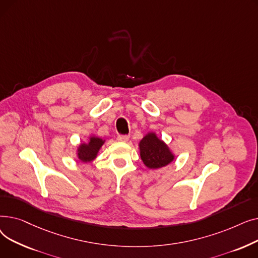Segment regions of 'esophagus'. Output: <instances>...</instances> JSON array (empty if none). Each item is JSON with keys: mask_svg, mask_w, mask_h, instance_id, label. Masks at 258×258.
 <instances>
[{"mask_svg": "<svg viewBox=\"0 0 258 258\" xmlns=\"http://www.w3.org/2000/svg\"><path fill=\"white\" fill-rule=\"evenodd\" d=\"M128 139H130L128 135H118V137H117V140L121 141V142H126V141H128Z\"/></svg>", "mask_w": 258, "mask_h": 258, "instance_id": "esophagus-1", "label": "esophagus"}]
</instances>
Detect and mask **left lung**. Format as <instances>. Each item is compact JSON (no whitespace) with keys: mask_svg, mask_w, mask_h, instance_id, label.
<instances>
[{"mask_svg":"<svg viewBox=\"0 0 258 258\" xmlns=\"http://www.w3.org/2000/svg\"><path fill=\"white\" fill-rule=\"evenodd\" d=\"M140 155L148 168H160L173 160L167 145L158 139L155 134H148L140 142Z\"/></svg>","mask_w":258,"mask_h":258,"instance_id":"8db88e82","label":"left lung"}]
</instances>
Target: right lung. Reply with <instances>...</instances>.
<instances>
[{"instance_id": "1", "label": "right lung", "mask_w": 258, "mask_h": 258, "mask_svg": "<svg viewBox=\"0 0 258 258\" xmlns=\"http://www.w3.org/2000/svg\"><path fill=\"white\" fill-rule=\"evenodd\" d=\"M103 140L97 137H92L88 144H81L78 148V159L84 162H90L97 156L99 148L103 144Z\"/></svg>"}]
</instances>
